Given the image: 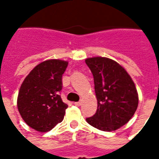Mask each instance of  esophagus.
<instances>
[{
  "mask_svg": "<svg viewBox=\"0 0 159 159\" xmlns=\"http://www.w3.org/2000/svg\"><path fill=\"white\" fill-rule=\"evenodd\" d=\"M74 104L76 105V106H81V105H82V102H75Z\"/></svg>",
  "mask_w": 159,
  "mask_h": 159,
  "instance_id": "34e87169",
  "label": "esophagus"
}]
</instances>
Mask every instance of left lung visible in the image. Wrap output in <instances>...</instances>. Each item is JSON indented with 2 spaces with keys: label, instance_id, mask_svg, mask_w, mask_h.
I'll use <instances>...</instances> for the list:
<instances>
[{
  "label": "left lung",
  "instance_id": "obj_1",
  "mask_svg": "<svg viewBox=\"0 0 159 159\" xmlns=\"http://www.w3.org/2000/svg\"><path fill=\"white\" fill-rule=\"evenodd\" d=\"M94 78L97 110L87 122L102 131H113L128 123L135 113L139 97L135 85L125 69L107 57L86 59Z\"/></svg>",
  "mask_w": 159,
  "mask_h": 159
}]
</instances>
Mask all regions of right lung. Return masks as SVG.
<instances>
[{
  "instance_id": "add662e5",
  "label": "right lung",
  "mask_w": 159,
  "mask_h": 159,
  "mask_svg": "<svg viewBox=\"0 0 159 159\" xmlns=\"http://www.w3.org/2000/svg\"><path fill=\"white\" fill-rule=\"evenodd\" d=\"M67 64L62 60H47L37 65L24 80L17 107L25 122L34 129L48 132L63 120L67 105L59 94Z\"/></svg>"
}]
</instances>
